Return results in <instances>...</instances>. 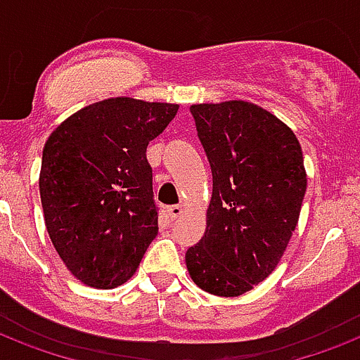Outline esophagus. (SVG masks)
Masks as SVG:
<instances>
[{
    "label": "esophagus",
    "mask_w": 360,
    "mask_h": 360,
    "mask_svg": "<svg viewBox=\"0 0 360 360\" xmlns=\"http://www.w3.org/2000/svg\"><path fill=\"white\" fill-rule=\"evenodd\" d=\"M181 205L179 204H175V205H169L168 207V215L172 217V219H177V217L181 215Z\"/></svg>",
    "instance_id": "1"
}]
</instances>
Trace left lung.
<instances>
[{
    "instance_id": "1",
    "label": "left lung",
    "mask_w": 360,
    "mask_h": 360,
    "mask_svg": "<svg viewBox=\"0 0 360 360\" xmlns=\"http://www.w3.org/2000/svg\"><path fill=\"white\" fill-rule=\"evenodd\" d=\"M213 177L207 226L186 249L200 289L240 296L283 257L306 194V169L290 128L249 101L191 107Z\"/></svg>"
}]
</instances>
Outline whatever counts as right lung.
Returning a JSON list of instances; mask_svg holds the SVG:
<instances>
[{
    "mask_svg": "<svg viewBox=\"0 0 360 360\" xmlns=\"http://www.w3.org/2000/svg\"><path fill=\"white\" fill-rule=\"evenodd\" d=\"M177 109L111 98L82 107L46 139L39 175L46 230L84 285L113 289L128 281L158 234L147 145Z\"/></svg>",
    "mask_w": 360,
    "mask_h": 360,
    "instance_id": "obj_1",
    "label": "right lung"
}]
</instances>
